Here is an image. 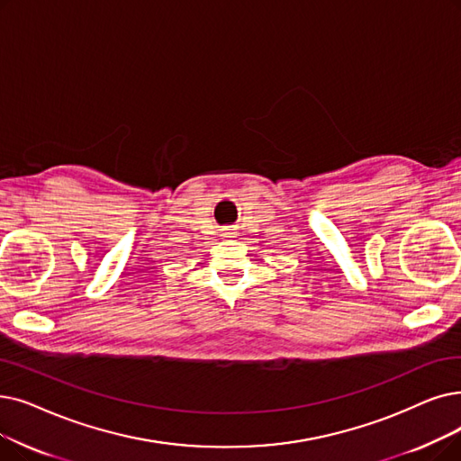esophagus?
<instances>
[{
  "label": "esophagus",
  "instance_id": "1",
  "mask_svg": "<svg viewBox=\"0 0 461 461\" xmlns=\"http://www.w3.org/2000/svg\"><path fill=\"white\" fill-rule=\"evenodd\" d=\"M224 237H231V233H224Z\"/></svg>",
  "mask_w": 461,
  "mask_h": 461
}]
</instances>
